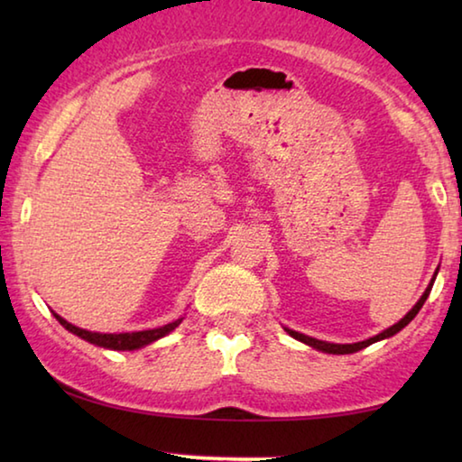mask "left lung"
<instances>
[{
    "label": "left lung",
    "instance_id": "obj_1",
    "mask_svg": "<svg viewBox=\"0 0 462 462\" xmlns=\"http://www.w3.org/2000/svg\"><path fill=\"white\" fill-rule=\"evenodd\" d=\"M436 275H438V269H436V273H434V277L430 279V283H428V287H426V291L421 293V297H420V300L416 301V306H413V308L408 311V314H405V316L400 319V322L393 324V326H389L387 330L379 332L377 336H373V338H366V340H363V342H353V344H334V342H326V340L311 338V336H306V334L295 332V330H289V328H285V332H287L289 336H291V338L300 340V342H303V344H308V346L316 348V350H322V353H328V355H353V353H358V350H363V348H366V346H371V344L379 342V340L391 338V336H395L397 332L403 330V328L408 326V324L411 322V319L418 316V311L421 310V306H424V301L428 300L430 291H432V285H434V281H436Z\"/></svg>",
    "mask_w": 462,
    "mask_h": 462
}]
</instances>
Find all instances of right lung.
I'll list each match as a JSON object with an SVG mask.
<instances>
[{
  "label": "right lung",
  "instance_id": "obj_1",
  "mask_svg": "<svg viewBox=\"0 0 462 462\" xmlns=\"http://www.w3.org/2000/svg\"><path fill=\"white\" fill-rule=\"evenodd\" d=\"M52 316L59 319V324L65 328V330L73 332L75 336H79V338L88 340L91 344H96V346H101V348H109V350H138L146 346V344H152L159 338H162V336H167L169 332H173L175 328L183 322V318L175 319V322L171 324H165L161 328H151V330H140V332H120V334H101V332H89L85 330V328H79V326H73L71 322H67L65 318H60L59 314Z\"/></svg>",
  "mask_w": 462,
  "mask_h": 462
}]
</instances>
